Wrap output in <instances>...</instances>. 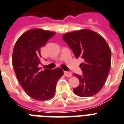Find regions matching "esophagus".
I'll use <instances>...</instances> for the list:
<instances>
[{
  "label": "esophagus",
  "instance_id": "obj_1",
  "mask_svg": "<svg viewBox=\"0 0 124 124\" xmlns=\"http://www.w3.org/2000/svg\"><path fill=\"white\" fill-rule=\"evenodd\" d=\"M64 75L67 77H71L72 76V73L70 72H68V71H65L64 72Z\"/></svg>",
  "mask_w": 124,
  "mask_h": 124
}]
</instances>
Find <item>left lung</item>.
Masks as SVG:
<instances>
[{
	"instance_id": "left-lung-1",
	"label": "left lung",
	"mask_w": 124,
	"mask_h": 124,
	"mask_svg": "<svg viewBox=\"0 0 124 124\" xmlns=\"http://www.w3.org/2000/svg\"><path fill=\"white\" fill-rule=\"evenodd\" d=\"M62 38L76 58L83 59L80 67L83 74H74L80 85L73 89L76 95L93 96L102 89L111 65V50L100 34L89 29H81L63 34Z\"/></svg>"
}]
</instances>
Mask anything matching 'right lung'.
Masks as SVG:
<instances>
[{
    "mask_svg": "<svg viewBox=\"0 0 124 124\" xmlns=\"http://www.w3.org/2000/svg\"><path fill=\"white\" fill-rule=\"evenodd\" d=\"M55 32L41 29H32L24 32L17 40L12 54V65L26 93L38 101H45L54 96L57 82L63 75L60 68L54 70L39 67L40 48Z\"/></svg>",
    "mask_w": 124,
    "mask_h": 124,
    "instance_id": "add662e5",
    "label": "right lung"
}]
</instances>
